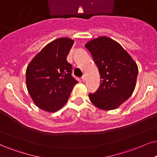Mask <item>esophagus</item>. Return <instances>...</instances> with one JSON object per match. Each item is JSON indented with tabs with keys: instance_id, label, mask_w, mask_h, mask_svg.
I'll list each match as a JSON object with an SVG mask.
<instances>
[{
	"instance_id": "34e87169",
	"label": "esophagus",
	"mask_w": 157,
	"mask_h": 157,
	"mask_svg": "<svg viewBox=\"0 0 157 157\" xmlns=\"http://www.w3.org/2000/svg\"><path fill=\"white\" fill-rule=\"evenodd\" d=\"M81 79H82V80L83 81V82H84V81L85 80V79H86V77H85V75H82V77H81Z\"/></svg>"
}]
</instances>
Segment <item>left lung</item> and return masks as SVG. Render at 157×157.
Wrapping results in <instances>:
<instances>
[{
    "instance_id": "1",
    "label": "left lung",
    "mask_w": 157,
    "mask_h": 157,
    "mask_svg": "<svg viewBox=\"0 0 157 157\" xmlns=\"http://www.w3.org/2000/svg\"><path fill=\"white\" fill-rule=\"evenodd\" d=\"M85 47L92 55L101 79L98 90L89 93L90 101L100 109H115L132 96L138 66L122 45L109 37L93 39Z\"/></svg>"
}]
</instances>
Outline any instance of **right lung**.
Masks as SVG:
<instances>
[{"label": "right lung", "instance_id": "1", "mask_svg": "<svg viewBox=\"0 0 157 157\" xmlns=\"http://www.w3.org/2000/svg\"><path fill=\"white\" fill-rule=\"evenodd\" d=\"M74 40L61 37L48 43L26 70V84L32 99L41 109L55 112L66 104L78 81L72 76L67 56Z\"/></svg>", "mask_w": 157, "mask_h": 157}]
</instances>
